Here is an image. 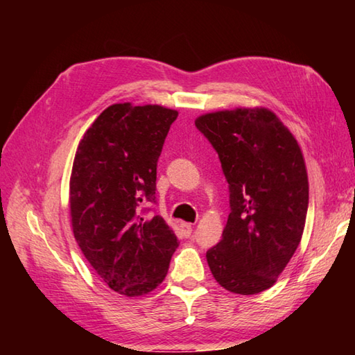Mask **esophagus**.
<instances>
[{"instance_id":"esophagus-1","label":"esophagus","mask_w":355,"mask_h":355,"mask_svg":"<svg viewBox=\"0 0 355 355\" xmlns=\"http://www.w3.org/2000/svg\"><path fill=\"white\" fill-rule=\"evenodd\" d=\"M182 230H183V235L186 238H189L192 235V230H193V224L191 223H182Z\"/></svg>"}]
</instances>
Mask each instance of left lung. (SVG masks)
Segmentation results:
<instances>
[{"label":"left lung","mask_w":355,"mask_h":355,"mask_svg":"<svg viewBox=\"0 0 355 355\" xmlns=\"http://www.w3.org/2000/svg\"><path fill=\"white\" fill-rule=\"evenodd\" d=\"M195 126L218 153L229 183L223 239L206 253L216 282L236 294L270 288L302 239L308 175L297 140L267 108L224 110Z\"/></svg>","instance_id":"left-lung-1"}]
</instances>
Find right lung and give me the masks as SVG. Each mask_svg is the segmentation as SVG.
I'll use <instances>...</instances> for the list:
<instances>
[{
	"label": "right lung",
	"instance_id": "obj_1",
	"mask_svg": "<svg viewBox=\"0 0 355 355\" xmlns=\"http://www.w3.org/2000/svg\"><path fill=\"white\" fill-rule=\"evenodd\" d=\"M178 112L114 103L88 128L74 155L70 214L74 238L96 273L123 296H143L163 282L178 239L155 202L157 162Z\"/></svg>",
	"mask_w": 355,
	"mask_h": 355
}]
</instances>
